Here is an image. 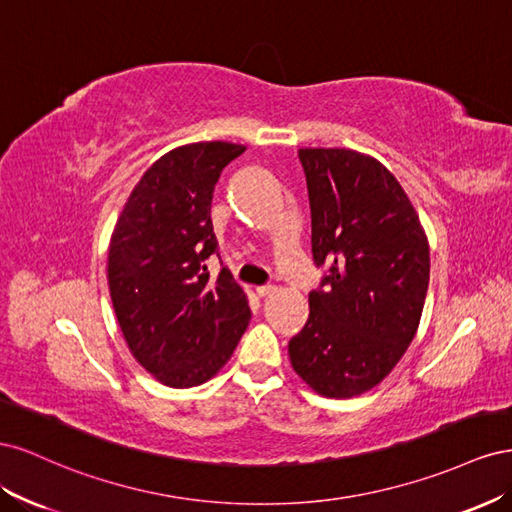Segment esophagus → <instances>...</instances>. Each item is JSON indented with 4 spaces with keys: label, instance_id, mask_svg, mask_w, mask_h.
Wrapping results in <instances>:
<instances>
[{
    "label": "esophagus",
    "instance_id": "obj_1",
    "mask_svg": "<svg viewBox=\"0 0 512 512\" xmlns=\"http://www.w3.org/2000/svg\"><path fill=\"white\" fill-rule=\"evenodd\" d=\"M275 290H277L275 286H258L256 294L260 299H265V297H271V294H275Z\"/></svg>",
    "mask_w": 512,
    "mask_h": 512
}]
</instances>
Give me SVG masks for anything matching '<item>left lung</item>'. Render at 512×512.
I'll use <instances>...</instances> for the list:
<instances>
[{"label": "left lung", "instance_id": "obj_1", "mask_svg": "<svg viewBox=\"0 0 512 512\" xmlns=\"http://www.w3.org/2000/svg\"><path fill=\"white\" fill-rule=\"evenodd\" d=\"M312 207V254L327 265L309 318L288 344L297 376L322 397L374 389L408 350L429 286V241L395 175L354 149H299Z\"/></svg>", "mask_w": 512, "mask_h": 512}]
</instances>
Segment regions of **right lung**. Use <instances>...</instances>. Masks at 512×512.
<instances>
[{
	"label": "right lung",
	"mask_w": 512,
	"mask_h": 512,
	"mask_svg": "<svg viewBox=\"0 0 512 512\" xmlns=\"http://www.w3.org/2000/svg\"><path fill=\"white\" fill-rule=\"evenodd\" d=\"M243 145L170 149L134 185L108 243V290L134 359L170 389L211 380L228 363L252 312L243 288L203 265L215 252L211 198Z\"/></svg>",
	"instance_id": "add662e5"
}]
</instances>
